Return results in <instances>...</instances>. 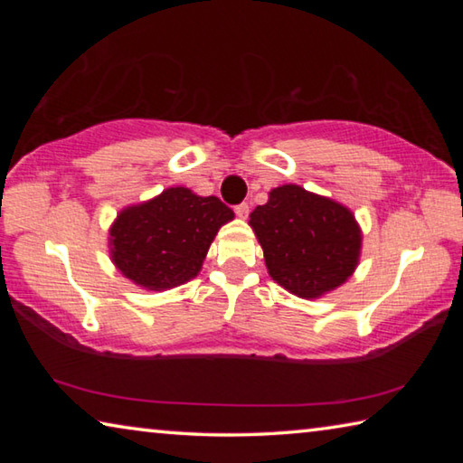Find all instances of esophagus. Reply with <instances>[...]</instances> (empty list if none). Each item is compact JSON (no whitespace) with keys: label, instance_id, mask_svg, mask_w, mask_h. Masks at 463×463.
<instances>
[{"label":"esophagus","instance_id":"esophagus-1","mask_svg":"<svg viewBox=\"0 0 463 463\" xmlns=\"http://www.w3.org/2000/svg\"><path fill=\"white\" fill-rule=\"evenodd\" d=\"M234 214H237L239 218H247V214H249V203H239V206H234Z\"/></svg>","mask_w":463,"mask_h":463}]
</instances>
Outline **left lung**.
Segmentation results:
<instances>
[{
  "mask_svg": "<svg viewBox=\"0 0 463 463\" xmlns=\"http://www.w3.org/2000/svg\"><path fill=\"white\" fill-rule=\"evenodd\" d=\"M273 281L298 298L343 286L362 255V229L347 206L302 185L273 187L269 200L249 216Z\"/></svg>",
  "mask_w": 463,
  "mask_h": 463,
  "instance_id": "8db88e82",
  "label": "left lung"
}]
</instances>
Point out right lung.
<instances>
[{"instance_id": "right-lung-1", "label": "right lung", "mask_w": 463, "mask_h": 463, "mask_svg": "<svg viewBox=\"0 0 463 463\" xmlns=\"http://www.w3.org/2000/svg\"><path fill=\"white\" fill-rule=\"evenodd\" d=\"M234 213L216 195L167 187L155 198L122 208L109 226V260L124 278L148 292L194 279L221 226Z\"/></svg>"}]
</instances>
